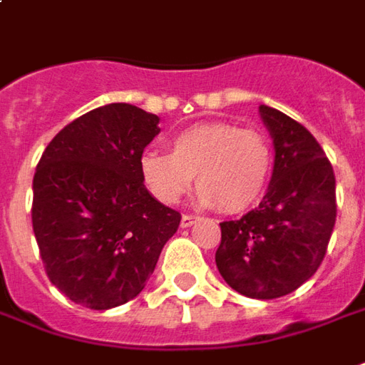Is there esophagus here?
<instances>
[{
  "mask_svg": "<svg viewBox=\"0 0 365 365\" xmlns=\"http://www.w3.org/2000/svg\"><path fill=\"white\" fill-rule=\"evenodd\" d=\"M197 221H200V217H195V215H182L183 229H187V227H191L193 223H197Z\"/></svg>",
  "mask_w": 365,
  "mask_h": 365,
  "instance_id": "esophagus-1",
  "label": "esophagus"
}]
</instances>
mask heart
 Masks as SVG:
<instances>
[{
	"instance_id": "heart-1",
	"label": "heart",
	"mask_w": 365,
	"mask_h": 365,
	"mask_svg": "<svg viewBox=\"0 0 365 365\" xmlns=\"http://www.w3.org/2000/svg\"><path fill=\"white\" fill-rule=\"evenodd\" d=\"M170 154L146 152L140 175L148 191L174 205L190 191L195 175L197 205L243 213L261 200L272 172V148L257 130L233 124H195L168 142Z\"/></svg>"
}]
</instances>
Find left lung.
Here are the masks:
<instances>
[{
  "label": "left lung",
  "instance_id": "1",
  "mask_svg": "<svg viewBox=\"0 0 365 365\" xmlns=\"http://www.w3.org/2000/svg\"><path fill=\"white\" fill-rule=\"evenodd\" d=\"M274 146L271 183L259 207L223 221L215 262L239 294L271 300L304 284L324 261L336 223V178L302 124L259 106Z\"/></svg>",
  "mask_w": 365,
  "mask_h": 365
}]
</instances>
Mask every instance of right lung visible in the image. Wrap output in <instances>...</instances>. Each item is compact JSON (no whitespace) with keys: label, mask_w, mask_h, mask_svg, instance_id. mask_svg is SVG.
Returning <instances> with one entry per match:
<instances>
[{"label":"right lung","mask_w":365,"mask_h":365,"mask_svg":"<svg viewBox=\"0 0 365 365\" xmlns=\"http://www.w3.org/2000/svg\"><path fill=\"white\" fill-rule=\"evenodd\" d=\"M160 118L126 103L58 132L33 178V233L51 282L81 307L138 297L182 215L146 190L140 158Z\"/></svg>","instance_id":"obj_1"}]
</instances>
